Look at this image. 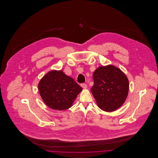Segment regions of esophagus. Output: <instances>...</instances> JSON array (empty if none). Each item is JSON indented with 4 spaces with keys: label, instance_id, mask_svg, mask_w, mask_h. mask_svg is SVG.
<instances>
[{
    "label": "esophagus",
    "instance_id": "obj_1",
    "mask_svg": "<svg viewBox=\"0 0 158 158\" xmlns=\"http://www.w3.org/2000/svg\"><path fill=\"white\" fill-rule=\"evenodd\" d=\"M81 85V86L82 87L83 89H86L87 88V85L85 83H82Z\"/></svg>",
    "mask_w": 158,
    "mask_h": 158
}]
</instances>
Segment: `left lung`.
Wrapping results in <instances>:
<instances>
[{"mask_svg": "<svg viewBox=\"0 0 158 158\" xmlns=\"http://www.w3.org/2000/svg\"><path fill=\"white\" fill-rule=\"evenodd\" d=\"M93 79L94 84L90 90L101 110L111 112L123 104L129 85L121 70L111 65L100 67L94 72Z\"/></svg>", "mask_w": 158, "mask_h": 158, "instance_id": "left-lung-1", "label": "left lung"}]
</instances>
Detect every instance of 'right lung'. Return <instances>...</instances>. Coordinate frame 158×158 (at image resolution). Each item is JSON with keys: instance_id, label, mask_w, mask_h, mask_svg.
Here are the masks:
<instances>
[{"instance_id": "add662e5", "label": "right lung", "mask_w": 158, "mask_h": 158, "mask_svg": "<svg viewBox=\"0 0 158 158\" xmlns=\"http://www.w3.org/2000/svg\"><path fill=\"white\" fill-rule=\"evenodd\" d=\"M38 89L46 105L61 111L72 106L82 88L62 71L53 70L41 79Z\"/></svg>"}]
</instances>
